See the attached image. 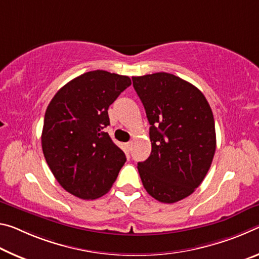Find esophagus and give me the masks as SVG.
I'll return each mask as SVG.
<instances>
[{
	"instance_id": "esophagus-1",
	"label": "esophagus",
	"mask_w": 259,
	"mask_h": 259,
	"mask_svg": "<svg viewBox=\"0 0 259 259\" xmlns=\"http://www.w3.org/2000/svg\"><path fill=\"white\" fill-rule=\"evenodd\" d=\"M125 147L127 148V149H128V150H130V149H131V147H132V142H131V141H130V142H127V143H125Z\"/></svg>"
}]
</instances>
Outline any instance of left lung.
<instances>
[{
  "label": "left lung",
  "mask_w": 259,
  "mask_h": 259,
  "mask_svg": "<svg viewBox=\"0 0 259 259\" xmlns=\"http://www.w3.org/2000/svg\"><path fill=\"white\" fill-rule=\"evenodd\" d=\"M150 124L151 154L138 163L143 187L176 203L202 184L215 151L212 110L200 90L166 72L132 77Z\"/></svg>",
  "instance_id": "obj_1"
}]
</instances>
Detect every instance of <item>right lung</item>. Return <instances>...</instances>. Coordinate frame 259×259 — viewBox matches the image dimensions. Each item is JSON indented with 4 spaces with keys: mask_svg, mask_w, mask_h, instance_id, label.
I'll use <instances>...</instances> for the list:
<instances>
[{
    "mask_svg": "<svg viewBox=\"0 0 259 259\" xmlns=\"http://www.w3.org/2000/svg\"><path fill=\"white\" fill-rule=\"evenodd\" d=\"M131 83L126 75L86 72L63 86L46 110L42 151L59 185L74 196H103L126 162L103 130L110 125L109 107Z\"/></svg>",
    "mask_w": 259,
    "mask_h": 259,
    "instance_id": "add662e5",
    "label": "right lung"
}]
</instances>
